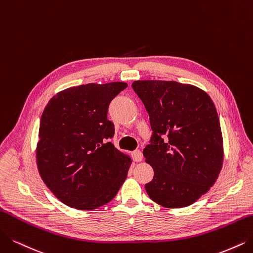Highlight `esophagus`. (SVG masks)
<instances>
[{
    "mask_svg": "<svg viewBox=\"0 0 253 253\" xmlns=\"http://www.w3.org/2000/svg\"><path fill=\"white\" fill-rule=\"evenodd\" d=\"M132 157H133V160H134L135 162L142 161V153H141L140 150H135V151H133Z\"/></svg>",
    "mask_w": 253,
    "mask_h": 253,
    "instance_id": "obj_1",
    "label": "esophagus"
}]
</instances>
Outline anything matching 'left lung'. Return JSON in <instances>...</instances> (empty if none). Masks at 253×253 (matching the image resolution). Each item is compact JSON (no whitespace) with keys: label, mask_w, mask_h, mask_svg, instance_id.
<instances>
[{"label":"left lung","mask_w":253,"mask_h":253,"mask_svg":"<svg viewBox=\"0 0 253 253\" xmlns=\"http://www.w3.org/2000/svg\"><path fill=\"white\" fill-rule=\"evenodd\" d=\"M132 87L153 129L143 149L155 172L145 185L148 196L169 209L194 204L215 184L223 162L213 100L204 90L174 81H135Z\"/></svg>","instance_id":"left-lung-1"}]
</instances>
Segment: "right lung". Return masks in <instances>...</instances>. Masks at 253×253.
Masks as SVG:
<instances>
[{"mask_svg": "<svg viewBox=\"0 0 253 253\" xmlns=\"http://www.w3.org/2000/svg\"><path fill=\"white\" fill-rule=\"evenodd\" d=\"M124 82L87 84L59 92L39 126L37 166L54 195L70 208L94 210L112 200L126 178L130 159L111 142L109 105Z\"/></svg>", "mask_w": 253, "mask_h": 253, "instance_id": "obj_1", "label": "right lung"}]
</instances>
